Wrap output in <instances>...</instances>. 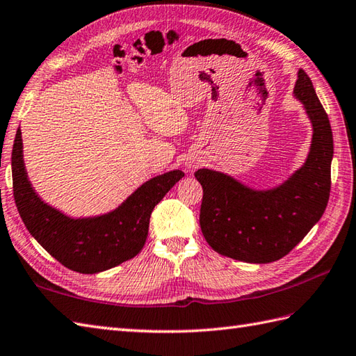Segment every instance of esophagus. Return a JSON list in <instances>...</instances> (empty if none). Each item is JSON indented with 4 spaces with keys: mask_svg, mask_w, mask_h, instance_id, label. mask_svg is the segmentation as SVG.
I'll return each instance as SVG.
<instances>
[{
    "mask_svg": "<svg viewBox=\"0 0 356 356\" xmlns=\"http://www.w3.org/2000/svg\"><path fill=\"white\" fill-rule=\"evenodd\" d=\"M195 167V162H189L188 163V168H194Z\"/></svg>",
    "mask_w": 356,
    "mask_h": 356,
    "instance_id": "1",
    "label": "esophagus"
}]
</instances>
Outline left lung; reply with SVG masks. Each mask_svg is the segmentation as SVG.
Instances as JSON below:
<instances>
[{
  "label": "left lung",
  "instance_id": "obj_1",
  "mask_svg": "<svg viewBox=\"0 0 356 356\" xmlns=\"http://www.w3.org/2000/svg\"><path fill=\"white\" fill-rule=\"evenodd\" d=\"M312 126L300 168L273 188L256 189L221 171L194 172L203 188L200 227L217 253L250 264L275 262L290 253L318 222L330 193L334 139L327 115L308 74L297 72L293 90Z\"/></svg>",
  "mask_w": 356,
  "mask_h": 356
}]
</instances>
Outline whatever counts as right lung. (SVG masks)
Returning <instances> with one entry per match:
<instances>
[{"mask_svg": "<svg viewBox=\"0 0 356 356\" xmlns=\"http://www.w3.org/2000/svg\"><path fill=\"white\" fill-rule=\"evenodd\" d=\"M185 176L172 170L144 181L117 208L92 217H70L45 203L31 186L18 129L12 150L16 208L30 235L62 266L94 275L136 256L145 244L150 216L163 195Z\"/></svg>", "mask_w": 356, "mask_h": 356, "instance_id": "obj_1", "label": "right lung"}]
</instances>
